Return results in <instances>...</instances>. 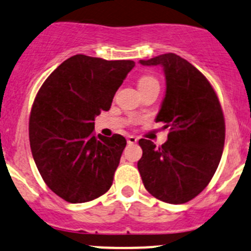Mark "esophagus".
I'll list each match as a JSON object with an SVG mask.
<instances>
[{"label":"esophagus","mask_w":251,"mask_h":251,"mask_svg":"<svg viewBox=\"0 0 251 251\" xmlns=\"http://www.w3.org/2000/svg\"><path fill=\"white\" fill-rule=\"evenodd\" d=\"M126 141H128V144H136V141H138V139L135 138V136H133V135H129L128 136V139H126Z\"/></svg>","instance_id":"34e87169"}]
</instances>
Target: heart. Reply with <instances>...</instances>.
<instances>
[{
    "label": "heart",
    "instance_id": "b5f03b06",
    "mask_svg": "<svg viewBox=\"0 0 251 251\" xmlns=\"http://www.w3.org/2000/svg\"><path fill=\"white\" fill-rule=\"evenodd\" d=\"M156 83H158V81H157L154 77L143 76L139 78L138 86H139V89H143V88H145V87H149V86H151V84H156ZM134 122H136V120H134L133 118V120H131V123H134Z\"/></svg>",
    "mask_w": 251,
    "mask_h": 251
}]
</instances>
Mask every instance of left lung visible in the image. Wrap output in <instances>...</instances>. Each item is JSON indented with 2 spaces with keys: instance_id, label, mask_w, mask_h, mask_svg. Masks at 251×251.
I'll list each match as a JSON object with an SVG mask.
<instances>
[{
  "instance_id": "8db88e82",
  "label": "left lung",
  "mask_w": 251,
  "mask_h": 251,
  "mask_svg": "<svg viewBox=\"0 0 251 251\" xmlns=\"http://www.w3.org/2000/svg\"><path fill=\"white\" fill-rule=\"evenodd\" d=\"M144 66L163 68L165 97L156 122L169 128L161 147L140 139L138 169L144 186L162 202L182 204L200 195L215 174L224 151L225 118L215 90L192 64L174 53Z\"/></svg>"
}]
</instances>
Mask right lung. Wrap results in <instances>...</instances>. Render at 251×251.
Listing matches in <instances>:
<instances>
[{"instance_id":"right-lung-1","label":"right lung","mask_w":251,"mask_h":251,"mask_svg":"<svg viewBox=\"0 0 251 251\" xmlns=\"http://www.w3.org/2000/svg\"><path fill=\"white\" fill-rule=\"evenodd\" d=\"M131 60L77 54L58 66L38 90L29 135L33 161L47 186L69 203H84L110 190L126 140L98 135L94 120L108 111Z\"/></svg>"}]
</instances>
